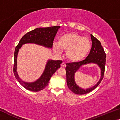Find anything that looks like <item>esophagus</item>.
I'll list each match as a JSON object with an SVG mask.
<instances>
[{
    "label": "esophagus",
    "instance_id": "34e87169",
    "mask_svg": "<svg viewBox=\"0 0 120 120\" xmlns=\"http://www.w3.org/2000/svg\"><path fill=\"white\" fill-rule=\"evenodd\" d=\"M61 67H62V68H65L66 67V65L64 62H62V64H61Z\"/></svg>",
    "mask_w": 120,
    "mask_h": 120
}]
</instances>
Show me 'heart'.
Wrapping results in <instances>:
<instances>
[{"mask_svg": "<svg viewBox=\"0 0 120 120\" xmlns=\"http://www.w3.org/2000/svg\"><path fill=\"white\" fill-rule=\"evenodd\" d=\"M91 48L88 38L75 33L64 34L59 38L58 44L53 46L54 52L60 55L62 50L66 51V56L72 62L82 60L88 55Z\"/></svg>", "mask_w": 120, "mask_h": 120, "instance_id": "heart-1", "label": "heart"}]
</instances>
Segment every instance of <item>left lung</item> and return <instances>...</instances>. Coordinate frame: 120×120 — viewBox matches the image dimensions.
<instances>
[{"mask_svg":"<svg viewBox=\"0 0 120 120\" xmlns=\"http://www.w3.org/2000/svg\"><path fill=\"white\" fill-rule=\"evenodd\" d=\"M90 36L92 46L87 57L82 61L66 64V78L68 87L70 90L77 95H84L92 92L98 86L104 77L106 64V54L99 40L92 34ZM89 63L96 64L99 67L101 70V77L99 82L94 86L87 89H83L79 87L75 82L74 74L82 65Z\"/></svg>","mask_w":120,"mask_h":120,"instance_id":"1","label":"left lung"}]
</instances>
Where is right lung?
<instances>
[{
	"mask_svg": "<svg viewBox=\"0 0 120 120\" xmlns=\"http://www.w3.org/2000/svg\"><path fill=\"white\" fill-rule=\"evenodd\" d=\"M60 28L59 26L36 28L25 34L16 47L14 52V74L19 84L27 90L36 92L45 88L53 74L60 68V64L62 61L49 59L43 74L40 78L34 82H26L20 78L17 72V58L19 49L23 44L27 43H34L45 48H52L54 37Z\"/></svg>",
	"mask_w": 120,
	"mask_h": 120,
	"instance_id": "add662e5",
	"label": "right lung"
}]
</instances>
